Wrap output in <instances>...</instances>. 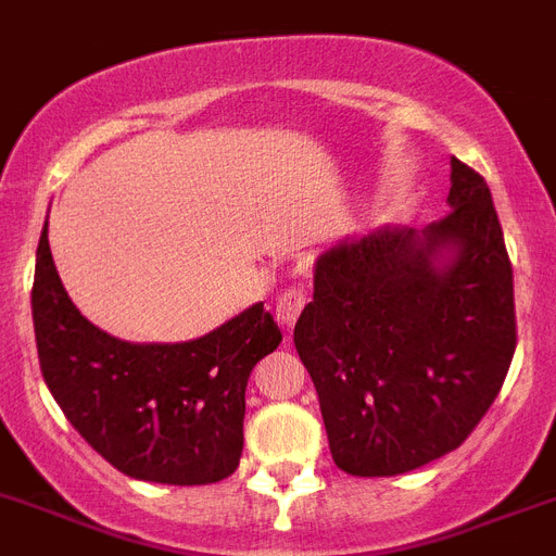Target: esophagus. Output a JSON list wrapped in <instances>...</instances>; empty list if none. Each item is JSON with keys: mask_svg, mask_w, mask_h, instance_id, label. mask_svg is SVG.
<instances>
[{"mask_svg": "<svg viewBox=\"0 0 556 556\" xmlns=\"http://www.w3.org/2000/svg\"><path fill=\"white\" fill-rule=\"evenodd\" d=\"M306 306V287L304 283H292L289 289H283V295L278 298V304H275V315L281 320V327L292 329L295 327L298 315Z\"/></svg>", "mask_w": 556, "mask_h": 556, "instance_id": "obj_1", "label": "esophagus"}]
</instances>
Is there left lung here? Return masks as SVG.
Instances as JSON below:
<instances>
[{
    "mask_svg": "<svg viewBox=\"0 0 556 556\" xmlns=\"http://www.w3.org/2000/svg\"><path fill=\"white\" fill-rule=\"evenodd\" d=\"M452 213L327 250L295 324L338 469L392 477L454 452L517 346L515 275L492 192L452 159Z\"/></svg>",
    "mask_w": 556,
    "mask_h": 556,
    "instance_id": "8db88e82",
    "label": "left lung"
}]
</instances>
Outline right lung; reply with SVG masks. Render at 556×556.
<instances>
[{
	"label": "right lung",
	"instance_id": "add662e5",
	"mask_svg": "<svg viewBox=\"0 0 556 556\" xmlns=\"http://www.w3.org/2000/svg\"><path fill=\"white\" fill-rule=\"evenodd\" d=\"M30 304L41 378L73 429L110 466L167 485L218 483L238 469L247 380L281 343L264 304L195 341H118L64 292L48 236L36 250Z\"/></svg>",
	"mask_w": 556,
	"mask_h": 556
}]
</instances>
